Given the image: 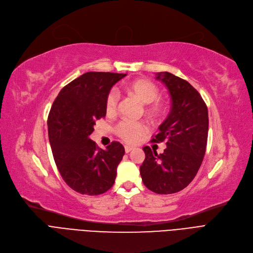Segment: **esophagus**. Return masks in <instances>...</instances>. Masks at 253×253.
<instances>
[{
    "label": "esophagus",
    "mask_w": 253,
    "mask_h": 253,
    "mask_svg": "<svg viewBox=\"0 0 253 253\" xmlns=\"http://www.w3.org/2000/svg\"><path fill=\"white\" fill-rule=\"evenodd\" d=\"M133 149H134V147H133V146H129V145H126V146H125V150H126V153L130 152V151L133 150Z\"/></svg>",
    "instance_id": "obj_1"
}]
</instances>
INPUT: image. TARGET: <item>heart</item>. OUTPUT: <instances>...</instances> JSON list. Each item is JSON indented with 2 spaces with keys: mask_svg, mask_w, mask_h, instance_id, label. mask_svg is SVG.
Wrapping results in <instances>:
<instances>
[{
  "mask_svg": "<svg viewBox=\"0 0 253 253\" xmlns=\"http://www.w3.org/2000/svg\"><path fill=\"white\" fill-rule=\"evenodd\" d=\"M126 91L133 94L140 102L146 104L145 112L156 118L163 114L165 110V103L158 99L160 94L159 86L148 79H136L130 81L125 86ZM119 102V95L115 91H110L107 94L105 101V110L108 115L116 112ZM116 134L127 143H136L148 131V126L144 122H130L123 120L115 127Z\"/></svg>",
  "mask_w": 253,
  "mask_h": 253,
  "instance_id": "heart-1",
  "label": "heart"
}]
</instances>
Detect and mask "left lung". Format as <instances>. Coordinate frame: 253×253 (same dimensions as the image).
<instances>
[{
	"label": "left lung",
	"instance_id": "8db88e82",
	"mask_svg": "<svg viewBox=\"0 0 253 253\" xmlns=\"http://www.w3.org/2000/svg\"><path fill=\"white\" fill-rule=\"evenodd\" d=\"M156 79L171 95V111L160 126L152 142H166L164 153L143 148L145 160L140 167L142 181L159 195L175 194L194 179L206 152L209 118L207 106L198 90L169 72L156 73Z\"/></svg>",
	"mask_w": 253,
	"mask_h": 253
}]
</instances>
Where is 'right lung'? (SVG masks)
Masks as SVG:
<instances>
[{"instance_id": "right-lung-1", "label": "right lung", "mask_w": 253, "mask_h": 253, "mask_svg": "<svg viewBox=\"0 0 253 253\" xmlns=\"http://www.w3.org/2000/svg\"><path fill=\"white\" fill-rule=\"evenodd\" d=\"M125 76L87 72L59 91L48 115V137L58 172L81 195L104 194L115 182L124 146L114 141L104 150L89 136L95 120L106 116L107 94Z\"/></svg>"}]
</instances>
